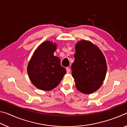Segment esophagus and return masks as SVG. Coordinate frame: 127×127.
Here are the masks:
<instances>
[{
    "mask_svg": "<svg viewBox=\"0 0 127 127\" xmlns=\"http://www.w3.org/2000/svg\"><path fill=\"white\" fill-rule=\"evenodd\" d=\"M66 72H67L68 73L70 72V68L67 67V68H66Z\"/></svg>",
    "mask_w": 127,
    "mask_h": 127,
    "instance_id": "obj_1",
    "label": "esophagus"
}]
</instances>
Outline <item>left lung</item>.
Wrapping results in <instances>:
<instances>
[{"label": "left lung", "mask_w": 127, "mask_h": 127, "mask_svg": "<svg viewBox=\"0 0 127 127\" xmlns=\"http://www.w3.org/2000/svg\"><path fill=\"white\" fill-rule=\"evenodd\" d=\"M74 57L71 69L77 89L86 94L97 91L104 81L107 70L101 51L92 42L82 40L76 44Z\"/></svg>", "instance_id": "obj_1"}]
</instances>
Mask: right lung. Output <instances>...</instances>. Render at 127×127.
<instances>
[{"label":"right lung","mask_w":127,"mask_h":127,"mask_svg":"<svg viewBox=\"0 0 127 127\" xmlns=\"http://www.w3.org/2000/svg\"><path fill=\"white\" fill-rule=\"evenodd\" d=\"M57 45L50 41L43 42L32 57L27 67L30 80L38 89L50 91L57 86L66 73L61 60L54 55Z\"/></svg>","instance_id":"add662e5"}]
</instances>
